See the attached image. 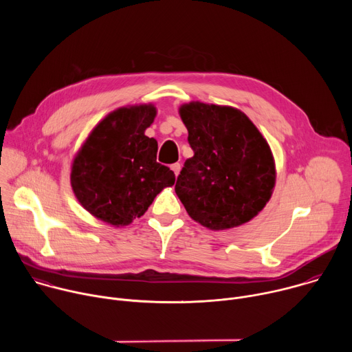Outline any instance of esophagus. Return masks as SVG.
<instances>
[{"label": "esophagus", "instance_id": "1", "mask_svg": "<svg viewBox=\"0 0 352 352\" xmlns=\"http://www.w3.org/2000/svg\"><path fill=\"white\" fill-rule=\"evenodd\" d=\"M171 170L174 171V174H175V175H178V173H179V170H181V164H179V163H174V164H171Z\"/></svg>", "mask_w": 352, "mask_h": 352}]
</instances>
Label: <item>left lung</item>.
I'll use <instances>...</instances> for the list:
<instances>
[{
  "mask_svg": "<svg viewBox=\"0 0 352 352\" xmlns=\"http://www.w3.org/2000/svg\"><path fill=\"white\" fill-rule=\"evenodd\" d=\"M193 156L177 177L188 214L210 230L238 227L269 202L276 170L258 128L232 107L189 103L179 109Z\"/></svg>",
  "mask_w": 352,
  "mask_h": 352,
  "instance_id": "1",
  "label": "left lung"
}]
</instances>
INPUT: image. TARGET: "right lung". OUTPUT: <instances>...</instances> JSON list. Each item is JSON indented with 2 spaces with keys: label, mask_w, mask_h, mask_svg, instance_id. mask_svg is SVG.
<instances>
[{
  "label": "right lung",
  "mask_w": 352,
  "mask_h": 352,
  "mask_svg": "<svg viewBox=\"0 0 352 352\" xmlns=\"http://www.w3.org/2000/svg\"><path fill=\"white\" fill-rule=\"evenodd\" d=\"M156 109H120L100 122L76 155L71 185L79 204L94 217L126 226L144 214L155 197L175 182L156 162L157 140L144 135Z\"/></svg>",
  "instance_id": "add662e5"
}]
</instances>
